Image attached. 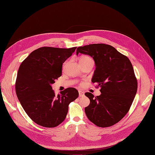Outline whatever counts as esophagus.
Masks as SVG:
<instances>
[{"label":"esophagus","instance_id":"esophagus-1","mask_svg":"<svg viewBox=\"0 0 155 155\" xmlns=\"http://www.w3.org/2000/svg\"><path fill=\"white\" fill-rule=\"evenodd\" d=\"M78 93H79V97H83V96H84V95H85L84 92H82V91H78Z\"/></svg>","mask_w":155,"mask_h":155}]
</instances>
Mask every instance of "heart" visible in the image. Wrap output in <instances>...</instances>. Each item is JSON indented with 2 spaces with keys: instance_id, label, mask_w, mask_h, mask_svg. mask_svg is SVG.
I'll return each mask as SVG.
<instances>
[{
  "instance_id": "obj_1",
  "label": "heart",
  "mask_w": 155,
  "mask_h": 155,
  "mask_svg": "<svg viewBox=\"0 0 155 155\" xmlns=\"http://www.w3.org/2000/svg\"><path fill=\"white\" fill-rule=\"evenodd\" d=\"M88 59H92V58H91V57L85 56L82 57V58H81V59H80V61H84V60H88Z\"/></svg>"
}]
</instances>
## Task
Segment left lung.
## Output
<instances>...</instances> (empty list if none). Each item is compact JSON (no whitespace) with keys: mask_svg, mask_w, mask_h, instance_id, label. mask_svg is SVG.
Listing matches in <instances>:
<instances>
[{"mask_svg":"<svg viewBox=\"0 0 155 155\" xmlns=\"http://www.w3.org/2000/svg\"><path fill=\"white\" fill-rule=\"evenodd\" d=\"M78 53L92 56L95 63L92 83L101 87V94L85 95L90 104L85 108L88 119L101 127L117 123L129 110L137 89V81L131 62L115 48L103 43L80 46Z\"/></svg>","mask_w":155,"mask_h":155,"instance_id":"left-lung-1","label":"left lung"}]
</instances>
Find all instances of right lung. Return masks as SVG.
I'll list each match as a JSON object with an SVG mask.
<instances>
[{
  "mask_svg": "<svg viewBox=\"0 0 155 155\" xmlns=\"http://www.w3.org/2000/svg\"><path fill=\"white\" fill-rule=\"evenodd\" d=\"M76 48H39L20 65L15 84L16 95L28 116L39 126L60 125L66 118L70 103L78 97V91L72 87L56 95L51 86L61 76L63 63Z\"/></svg>",
  "mask_w": 155,
  "mask_h": 155,
  "instance_id": "obj_1",
  "label": "right lung"
}]
</instances>
